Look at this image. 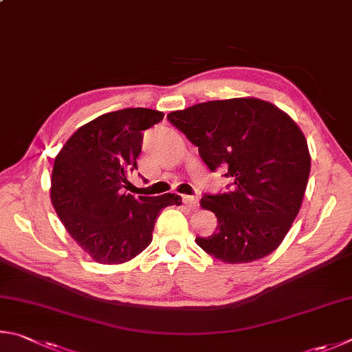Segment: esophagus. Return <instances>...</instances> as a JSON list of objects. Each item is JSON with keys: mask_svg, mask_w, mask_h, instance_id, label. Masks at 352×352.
Segmentation results:
<instances>
[{"mask_svg": "<svg viewBox=\"0 0 352 352\" xmlns=\"http://www.w3.org/2000/svg\"><path fill=\"white\" fill-rule=\"evenodd\" d=\"M182 202H184V204H186L187 207H190V208H196V207H198V204H199V199L195 198V196L184 195V196H182Z\"/></svg>", "mask_w": 352, "mask_h": 352, "instance_id": "1", "label": "esophagus"}]
</instances>
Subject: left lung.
I'll return each mask as SVG.
<instances>
[{"instance_id": "8db88e82", "label": "left lung", "mask_w": 352, "mask_h": 352, "mask_svg": "<svg viewBox=\"0 0 352 352\" xmlns=\"http://www.w3.org/2000/svg\"><path fill=\"white\" fill-rule=\"evenodd\" d=\"M208 168L227 166L232 192L204 195L201 207L218 218L217 232L196 238L227 264L252 263L278 248L297 218L311 171L303 131L285 111L255 97L212 100L173 111Z\"/></svg>"}]
</instances>
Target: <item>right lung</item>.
<instances>
[{
	"label": "right lung",
	"instance_id": "add662e5",
	"mask_svg": "<svg viewBox=\"0 0 352 352\" xmlns=\"http://www.w3.org/2000/svg\"><path fill=\"white\" fill-rule=\"evenodd\" d=\"M164 119L148 108L102 114L74 133L57 154L51 201L65 229L86 255L100 264H122L150 245L159 213L182 198L126 193L138 168L142 131Z\"/></svg>",
	"mask_w": 352,
	"mask_h": 352
}]
</instances>
